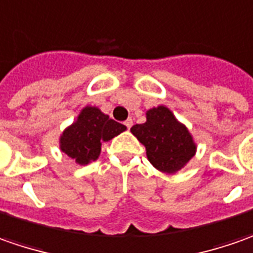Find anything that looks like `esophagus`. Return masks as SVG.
Segmentation results:
<instances>
[{"mask_svg": "<svg viewBox=\"0 0 253 253\" xmlns=\"http://www.w3.org/2000/svg\"><path fill=\"white\" fill-rule=\"evenodd\" d=\"M125 126H126L127 128H130V127L133 126V120H131V119H127L126 122H125Z\"/></svg>", "mask_w": 253, "mask_h": 253, "instance_id": "obj_1", "label": "esophagus"}]
</instances>
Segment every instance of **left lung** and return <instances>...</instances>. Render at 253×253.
<instances>
[{"mask_svg": "<svg viewBox=\"0 0 253 253\" xmlns=\"http://www.w3.org/2000/svg\"><path fill=\"white\" fill-rule=\"evenodd\" d=\"M131 133L145 147L150 162L167 173L180 169L196 151L186 127L165 106L148 110L147 122L134 125Z\"/></svg>", "mask_w": 253, "mask_h": 253, "instance_id": "8db88e82", "label": "left lung"}]
</instances>
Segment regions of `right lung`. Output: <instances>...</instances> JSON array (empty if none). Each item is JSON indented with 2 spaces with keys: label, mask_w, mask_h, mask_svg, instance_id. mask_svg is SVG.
Masks as SVG:
<instances>
[{
  "label": "right lung",
  "mask_w": 253,
  "mask_h": 253,
  "mask_svg": "<svg viewBox=\"0 0 253 253\" xmlns=\"http://www.w3.org/2000/svg\"><path fill=\"white\" fill-rule=\"evenodd\" d=\"M126 130V126L109 119L99 109L86 106L77 122L61 135V150L78 164H88L96 160L103 141Z\"/></svg>",
  "instance_id": "1"
}]
</instances>
